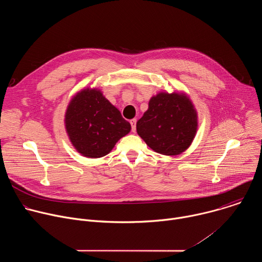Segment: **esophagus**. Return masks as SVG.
<instances>
[{
  "mask_svg": "<svg viewBox=\"0 0 262 262\" xmlns=\"http://www.w3.org/2000/svg\"><path fill=\"white\" fill-rule=\"evenodd\" d=\"M136 123H137V120L136 119H133L130 120V125H132V130L135 133L136 132Z\"/></svg>",
  "mask_w": 262,
  "mask_h": 262,
  "instance_id": "34e87169",
  "label": "esophagus"
}]
</instances>
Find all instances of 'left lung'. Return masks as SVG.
<instances>
[{"label": "left lung", "mask_w": 262, "mask_h": 262, "mask_svg": "<svg viewBox=\"0 0 262 262\" xmlns=\"http://www.w3.org/2000/svg\"><path fill=\"white\" fill-rule=\"evenodd\" d=\"M197 126V112L188 96L161 92L149 100L137 133L156 152L177 156L190 147Z\"/></svg>", "instance_id": "1"}]
</instances>
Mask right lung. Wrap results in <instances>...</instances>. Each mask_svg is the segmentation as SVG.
<instances>
[{
	"label": "right lung",
	"mask_w": 262,
	"mask_h": 262,
	"mask_svg": "<svg viewBox=\"0 0 262 262\" xmlns=\"http://www.w3.org/2000/svg\"><path fill=\"white\" fill-rule=\"evenodd\" d=\"M65 127L74 148L84 157L97 159L106 156L130 124L119 110L97 89H85L69 102Z\"/></svg>",
	"instance_id": "right-lung-1"
}]
</instances>
